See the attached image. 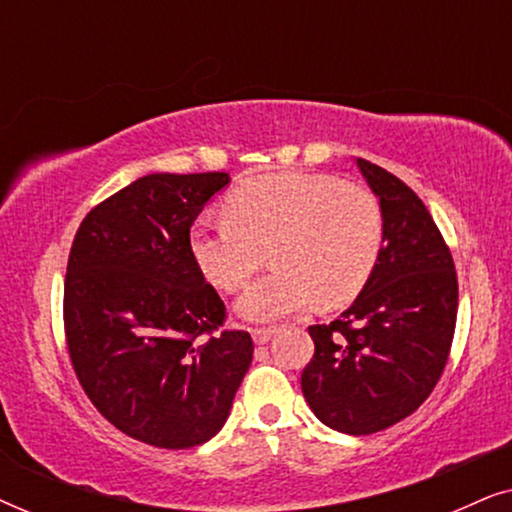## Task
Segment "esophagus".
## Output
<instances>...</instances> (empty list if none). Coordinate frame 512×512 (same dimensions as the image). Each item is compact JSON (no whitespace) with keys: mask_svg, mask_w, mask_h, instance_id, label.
<instances>
[{"mask_svg":"<svg viewBox=\"0 0 512 512\" xmlns=\"http://www.w3.org/2000/svg\"><path fill=\"white\" fill-rule=\"evenodd\" d=\"M277 333L275 326H268V328H254L251 331V335H254V342L256 345H268V342L272 340V335Z\"/></svg>","mask_w":512,"mask_h":512,"instance_id":"esophagus-1","label":"esophagus"}]
</instances>
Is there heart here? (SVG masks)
<instances>
[{"instance_id": "b5f03b06", "label": "heart", "mask_w": 512, "mask_h": 512, "mask_svg": "<svg viewBox=\"0 0 512 512\" xmlns=\"http://www.w3.org/2000/svg\"><path fill=\"white\" fill-rule=\"evenodd\" d=\"M228 216L198 221L191 254L216 289L237 291L265 261L275 270L237 298L249 321L289 317L314 300H352L373 275L384 242L380 202L368 188L324 172H275L244 181Z\"/></svg>"}]
</instances>
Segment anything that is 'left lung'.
<instances>
[{"mask_svg": "<svg viewBox=\"0 0 512 512\" xmlns=\"http://www.w3.org/2000/svg\"><path fill=\"white\" fill-rule=\"evenodd\" d=\"M380 200L384 242L373 275L340 319L310 326L300 387L321 422L349 436L389 429L436 387L457 324L450 249L429 209L394 174L356 158Z\"/></svg>", "mask_w": 512, "mask_h": 512, "instance_id": "obj_1", "label": "left lung"}]
</instances>
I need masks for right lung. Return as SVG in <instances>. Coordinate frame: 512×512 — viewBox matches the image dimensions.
Listing matches in <instances>:
<instances>
[{
	"label": "right lung",
	"mask_w": 512,
	"mask_h": 512,
	"mask_svg": "<svg viewBox=\"0 0 512 512\" xmlns=\"http://www.w3.org/2000/svg\"><path fill=\"white\" fill-rule=\"evenodd\" d=\"M228 184L226 172L146 174L97 205L69 251L76 377L118 431L146 445L214 438L251 366V335L219 331L226 307L191 254L193 221Z\"/></svg>",
	"instance_id": "obj_1"
}]
</instances>
